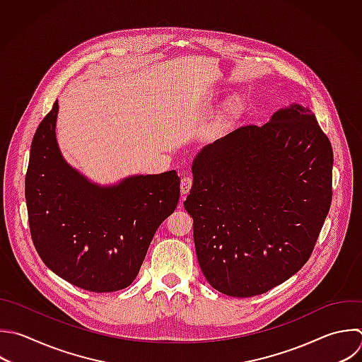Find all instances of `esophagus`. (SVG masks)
I'll list each match as a JSON object with an SVG mask.
<instances>
[{
    "label": "esophagus",
    "mask_w": 362,
    "mask_h": 362,
    "mask_svg": "<svg viewBox=\"0 0 362 362\" xmlns=\"http://www.w3.org/2000/svg\"><path fill=\"white\" fill-rule=\"evenodd\" d=\"M191 187H192V178L191 177H184L181 180V194L185 197L189 192Z\"/></svg>",
    "instance_id": "esophagus-1"
}]
</instances>
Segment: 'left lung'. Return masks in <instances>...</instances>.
Segmentation results:
<instances>
[{
  "mask_svg": "<svg viewBox=\"0 0 362 362\" xmlns=\"http://www.w3.org/2000/svg\"><path fill=\"white\" fill-rule=\"evenodd\" d=\"M184 201L198 263L232 297L259 296L308 260L331 205L332 148L308 107L242 126L192 161Z\"/></svg>",
  "mask_w": 362,
  "mask_h": 362,
  "instance_id": "8db88e82",
  "label": "left lung"
}]
</instances>
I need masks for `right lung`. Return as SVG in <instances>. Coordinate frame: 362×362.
I'll list each match as a JSON object with an SVG mask.
<instances>
[{"label": "right lung", "mask_w": 362, "mask_h": 362, "mask_svg": "<svg viewBox=\"0 0 362 362\" xmlns=\"http://www.w3.org/2000/svg\"><path fill=\"white\" fill-rule=\"evenodd\" d=\"M59 105L38 126L25 177L35 249L59 277L95 293L133 283L153 236L177 208L175 170L137 174L117 184L92 182L71 167L57 141Z\"/></svg>", "instance_id": "obj_1"}]
</instances>
